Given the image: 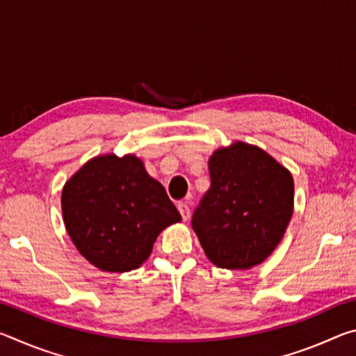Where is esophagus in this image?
Wrapping results in <instances>:
<instances>
[{
    "instance_id": "esophagus-1",
    "label": "esophagus",
    "mask_w": 356,
    "mask_h": 356,
    "mask_svg": "<svg viewBox=\"0 0 356 356\" xmlns=\"http://www.w3.org/2000/svg\"><path fill=\"white\" fill-rule=\"evenodd\" d=\"M177 209H179L180 215H182V220L184 221H188L190 220V206H188V202H179Z\"/></svg>"
}]
</instances>
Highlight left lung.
Instances as JSON below:
<instances>
[{"label": "left lung", "instance_id": "left-lung-1", "mask_svg": "<svg viewBox=\"0 0 356 356\" xmlns=\"http://www.w3.org/2000/svg\"><path fill=\"white\" fill-rule=\"evenodd\" d=\"M209 171L212 184L191 220L204 252L220 268L262 264L292 218V174L261 147L242 141L215 150Z\"/></svg>", "mask_w": 356, "mask_h": 356}]
</instances>
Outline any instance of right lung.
<instances>
[{
    "mask_svg": "<svg viewBox=\"0 0 356 356\" xmlns=\"http://www.w3.org/2000/svg\"><path fill=\"white\" fill-rule=\"evenodd\" d=\"M61 206L80 254L113 273L140 267L159 234L182 220L163 185L130 154L89 160L65 182Z\"/></svg>",
    "mask_w": 356,
    "mask_h": 356,
    "instance_id": "add662e5",
    "label": "right lung"
}]
</instances>
